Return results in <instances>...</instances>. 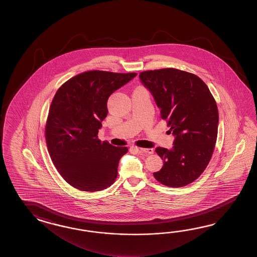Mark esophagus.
Instances as JSON below:
<instances>
[{"instance_id":"obj_1","label":"esophagus","mask_w":257,"mask_h":257,"mask_svg":"<svg viewBox=\"0 0 257 257\" xmlns=\"http://www.w3.org/2000/svg\"><path fill=\"white\" fill-rule=\"evenodd\" d=\"M139 151L140 152H142V153H146V154H153V149L152 148H149V149H143V148H139Z\"/></svg>"}]
</instances>
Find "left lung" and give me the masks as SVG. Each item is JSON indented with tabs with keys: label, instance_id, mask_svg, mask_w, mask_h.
Instances as JSON below:
<instances>
[{
	"label": "left lung",
	"instance_id": "1",
	"mask_svg": "<svg viewBox=\"0 0 257 257\" xmlns=\"http://www.w3.org/2000/svg\"><path fill=\"white\" fill-rule=\"evenodd\" d=\"M140 80L175 136L171 150L155 149L164 166L153 176L164 186H186L202 174L213 153L218 125L215 99L199 77L173 68L143 71Z\"/></svg>",
	"mask_w": 257,
	"mask_h": 257
}]
</instances>
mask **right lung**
<instances>
[{
  "mask_svg": "<svg viewBox=\"0 0 257 257\" xmlns=\"http://www.w3.org/2000/svg\"><path fill=\"white\" fill-rule=\"evenodd\" d=\"M136 75L85 71L63 83L55 94L46 142L55 167L77 189L100 191L115 182L119 160L127 148L102 142L97 134L108 113V97Z\"/></svg>",
  "mask_w": 257,
  "mask_h": 257,
  "instance_id": "obj_1",
  "label": "right lung"
}]
</instances>
